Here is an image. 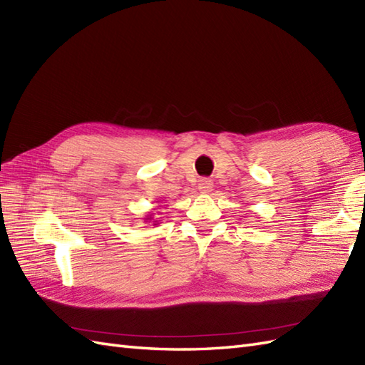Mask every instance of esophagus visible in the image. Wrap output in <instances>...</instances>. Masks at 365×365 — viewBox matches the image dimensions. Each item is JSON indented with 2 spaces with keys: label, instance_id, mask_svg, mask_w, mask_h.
I'll return each instance as SVG.
<instances>
[{
  "label": "esophagus",
  "instance_id": "obj_1",
  "mask_svg": "<svg viewBox=\"0 0 365 365\" xmlns=\"http://www.w3.org/2000/svg\"><path fill=\"white\" fill-rule=\"evenodd\" d=\"M212 182L211 180H208V179H203V180H200V183H199V191L202 192V194H210L211 191H212Z\"/></svg>",
  "mask_w": 365,
  "mask_h": 365
}]
</instances>
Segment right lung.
Returning a JSON list of instances; mask_svg holds the SVG:
<instances>
[{"instance_id":"obj_1","label":"right lung","mask_w":365,"mask_h":365,"mask_svg":"<svg viewBox=\"0 0 365 365\" xmlns=\"http://www.w3.org/2000/svg\"><path fill=\"white\" fill-rule=\"evenodd\" d=\"M158 214H162V212H158ZM145 222H146V223H153L154 227L158 225V223H160V222L154 219V212H148V216H145Z\"/></svg>"}]
</instances>
